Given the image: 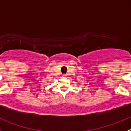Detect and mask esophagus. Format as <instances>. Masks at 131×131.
<instances>
[{
    "instance_id": "esophagus-1",
    "label": "esophagus",
    "mask_w": 131,
    "mask_h": 131,
    "mask_svg": "<svg viewBox=\"0 0 131 131\" xmlns=\"http://www.w3.org/2000/svg\"><path fill=\"white\" fill-rule=\"evenodd\" d=\"M63 76H66V75H63Z\"/></svg>"
}]
</instances>
